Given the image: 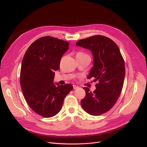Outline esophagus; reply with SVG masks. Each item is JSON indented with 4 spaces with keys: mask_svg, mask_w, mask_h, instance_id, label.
I'll return each mask as SVG.
<instances>
[{
    "mask_svg": "<svg viewBox=\"0 0 147 147\" xmlns=\"http://www.w3.org/2000/svg\"><path fill=\"white\" fill-rule=\"evenodd\" d=\"M79 87L78 86H76V85H73V89H78Z\"/></svg>",
    "mask_w": 147,
    "mask_h": 147,
    "instance_id": "34e87169",
    "label": "esophagus"
}]
</instances>
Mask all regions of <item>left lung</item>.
<instances>
[{
  "label": "left lung",
  "mask_w": 147,
  "mask_h": 147,
  "mask_svg": "<svg viewBox=\"0 0 147 147\" xmlns=\"http://www.w3.org/2000/svg\"><path fill=\"white\" fill-rule=\"evenodd\" d=\"M76 45L90 50L94 66L88 79L98 80L92 92L83 88L86 96L81 105L88 114L97 116L109 111L116 103L123 88L125 76V61L117 45L110 38L96 35L79 40Z\"/></svg>",
  "instance_id": "left-lung-1"
}]
</instances>
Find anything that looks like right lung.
I'll list each match as a JSON object with an SVG mask.
<instances>
[{
    "mask_svg": "<svg viewBox=\"0 0 147 147\" xmlns=\"http://www.w3.org/2000/svg\"><path fill=\"white\" fill-rule=\"evenodd\" d=\"M69 43L58 38L42 37L31 45L23 57L20 84L28 105L44 117L59 113L65 97L73 90L70 84L53 83L54 71L59 68L61 58Z\"/></svg>",
    "mask_w": 147,
    "mask_h": 147,
    "instance_id": "right-lung-1",
    "label": "right lung"
}]
</instances>
